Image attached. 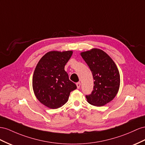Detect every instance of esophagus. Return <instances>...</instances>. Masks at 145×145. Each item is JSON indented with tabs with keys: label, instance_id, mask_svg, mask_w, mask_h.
Wrapping results in <instances>:
<instances>
[{
	"label": "esophagus",
	"instance_id": "obj_1",
	"mask_svg": "<svg viewBox=\"0 0 145 145\" xmlns=\"http://www.w3.org/2000/svg\"><path fill=\"white\" fill-rule=\"evenodd\" d=\"M76 85H77V88H80V82H77V83H76Z\"/></svg>",
	"mask_w": 145,
	"mask_h": 145
}]
</instances>
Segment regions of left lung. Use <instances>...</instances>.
Here are the masks:
<instances>
[{
	"label": "left lung",
	"instance_id": "obj_1",
	"mask_svg": "<svg viewBox=\"0 0 145 145\" xmlns=\"http://www.w3.org/2000/svg\"><path fill=\"white\" fill-rule=\"evenodd\" d=\"M82 57L93 74V90L86 95L88 103L95 106H103L110 102L118 91L120 76L115 62L99 49L82 52Z\"/></svg>",
	"mask_w": 145,
	"mask_h": 145
}]
</instances>
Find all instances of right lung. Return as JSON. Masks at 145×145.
<instances>
[{
    "mask_svg": "<svg viewBox=\"0 0 145 145\" xmlns=\"http://www.w3.org/2000/svg\"><path fill=\"white\" fill-rule=\"evenodd\" d=\"M72 54L71 50L51 51L39 61L34 71L32 86L41 103L49 108H58L66 103L70 93L77 88L69 79L65 66Z\"/></svg>",
    "mask_w": 145,
    "mask_h": 145,
    "instance_id": "right-lung-1",
    "label": "right lung"
}]
</instances>
